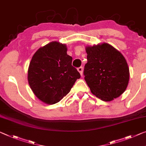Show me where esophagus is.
I'll return each mask as SVG.
<instances>
[{"label":"esophagus","instance_id":"obj_1","mask_svg":"<svg viewBox=\"0 0 146 146\" xmlns=\"http://www.w3.org/2000/svg\"><path fill=\"white\" fill-rule=\"evenodd\" d=\"M83 70H84V68H83V67H80V68H78V71L79 72L80 75L82 76V74H83Z\"/></svg>","mask_w":146,"mask_h":146}]
</instances>
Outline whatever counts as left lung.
I'll return each mask as SVG.
<instances>
[{
	"label": "left lung",
	"mask_w": 146,
	"mask_h": 146,
	"mask_svg": "<svg viewBox=\"0 0 146 146\" xmlns=\"http://www.w3.org/2000/svg\"><path fill=\"white\" fill-rule=\"evenodd\" d=\"M86 51L84 74L91 93L106 102L118 98L126 90L130 77L124 56L107 43L86 46Z\"/></svg>",
	"instance_id": "obj_1"
}]
</instances>
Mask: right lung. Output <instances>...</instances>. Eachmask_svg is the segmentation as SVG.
<instances>
[{
	"label": "right lung",
	"instance_id": "add662e5",
	"mask_svg": "<svg viewBox=\"0 0 146 146\" xmlns=\"http://www.w3.org/2000/svg\"><path fill=\"white\" fill-rule=\"evenodd\" d=\"M66 44L53 41L40 48L33 56L28 68V82L35 96L47 104L59 102L77 79L78 70L72 66Z\"/></svg>",
	"mask_w": 146,
	"mask_h": 146
}]
</instances>
